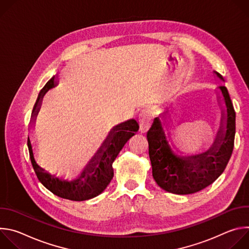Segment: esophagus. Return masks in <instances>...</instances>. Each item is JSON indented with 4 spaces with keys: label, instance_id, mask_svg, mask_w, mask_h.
Returning <instances> with one entry per match:
<instances>
[{
    "label": "esophagus",
    "instance_id": "1",
    "mask_svg": "<svg viewBox=\"0 0 249 249\" xmlns=\"http://www.w3.org/2000/svg\"><path fill=\"white\" fill-rule=\"evenodd\" d=\"M153 113L150 110H144L140 117V131L141 133H146L152 124Z\"/></svg>",
    "mask_w": 249,
    "mask_h": 249
}]
</instances>
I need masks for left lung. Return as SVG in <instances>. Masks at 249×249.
I'll use <instances>...</instances> for the list:
<instances>
[{
	"label": "left lung",
	"instance_id": "left-lung-1",
	"mask_svg": "<svg viewBox=\"0 0 249 249\" xmlns=\"http://www.w3.org/2000/svg\"><path fill=\"white\" fill-rule=\"evenodd\" d=\"M216 74L224 81L218 72ZM220 89L227 106V114H223L222 126L214 144L203 154L176 156L167 143L159 118H155L147 133L149 155L154 179L163 190L174 194H192L212 184L224 172L234 146L235 111L227 88L221 86ZM225 117L226 128L224 129L222 121Z\"/></svg>",
	"mask_w": 249,
	"mask_h": 249
}]
</instances>
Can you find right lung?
Instances as JSON below:
<instances>
[{"label": "right lung", "mask_w": 249, "mask_h": 249, "mask_svg": "<svg viewBox=\"0 0 249 249\" xmlns=\"http://www.w3.org/2000/svg\"><path fill=\"white\" fill-rule=\"evenodd\" d=\"M55 86V77H52L38 94L31 113L33 117L37 114L39 110V105L43 95L47 90ZM138 130V122L134 119L115 126L107 138V141L97 152V155L89 161V166L85 168L80 178L71 182L54 177V175L49 174L36 163L33 157L32 147L28 137L27 146L30 160L39 181L53 194L72 201L89 200L99 195L110 183L114 174L112 162L128 140L133 137ZM82 179L84 180L82 181Z\"/></svg>", "instance_id": "obj_1"}]
</instances>
